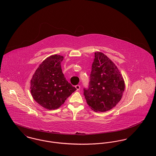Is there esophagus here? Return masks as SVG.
<instances>
[{
	"instance_id": "1",
	"label": "esophagus",
	"mask_w": 156,
	"mask_h": 156,
	"mask_svg": "<svg viewBox=\"0 0 156 156\" xmlns=\"http://www.w3.org/2000/svg\"><path fill=\"white\" fill-rule=\"evenodd\" d=\"M76 90H79L80 89V85H76Z\"/></svg>"
}]
</instances>
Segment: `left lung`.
Segmentation results:
<instances>
[{
    "label": "left lung",
    "instance_id": "1",
    "mask_svg": "<svg viewBox=\"0 0 156 156\" xmlns=\"http://www.w3.org/2000/svg\"><path fill=\"white\" fill-rule=\"evenodd\" d=\"M125 89L122 74L111 60L95 52L88 88H84L87 104L95 112L108 111L121 100Z\"/></svg>",
    "mask_w": 156,
    "mask_h": 156
}]
</instances>
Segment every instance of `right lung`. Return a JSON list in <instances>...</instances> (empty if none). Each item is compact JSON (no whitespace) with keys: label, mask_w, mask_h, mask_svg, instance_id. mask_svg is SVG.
Here are the masks:
<instances>
[{"label":"right lung","mask_w":156,"mask_h":156,"mask_svg":"<svg viewBox=\"0 0 156 156\" xmlns=\"http://www.w3.org/2000/svg\"><path fill=\"white\" fill-rule=\"evenodd\" d=\"M64 57L51 55L40 65L30 80L33 98L45 109L53 110L64 103L76 88L67 81L61 69Z\"/></svg>","instance_id":"add662e5"}]
</instances>
